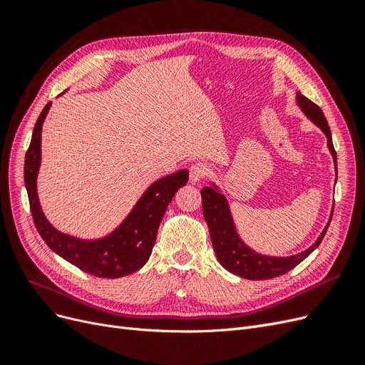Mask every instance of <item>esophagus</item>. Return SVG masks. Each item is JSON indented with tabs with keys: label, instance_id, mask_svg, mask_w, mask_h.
Returning a JSON list of instances; mask_svg holds the SVG:
<instances>
[{
	"label": "esophagus",
	"instance_id": "esophagus-1",
	"mask_svg": "<svg viewBox=\"0 0 365 365\" xmlns=\"http://www.w3.org/2000/svg\"><path fill=\"white\" fill-rule=\"evenodd\" d=\"M205 175H207V168L202 163H195L190 165L189 176L192 182H200Z\"/></svg>",
	"mask_w": 365,
	"mask_h": 365
}]
</instances>
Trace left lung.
Returning a JSON list of instances; mask_svg holds the SVG:
<instances>
[{
    "label": "left lung",
    "instance_id": "1",
    "mask_svg": "<svg viewBox=\"0 0 365 365\" xmlns=\"http://www.w3.org/2000/svg\"><path fill=\"white\" fill-rule=\"evenodd\" d=\"M297 106L302 109V113L323 130V134L327 138V148L332 153V158L335 161V172H336V152L334 149L332 134H330V128L327 125V120L323 114L319 106L314 102L309 101L300 91L295 94ZM202 196V210H204V219L208 225L210 237H212V244L216 257L222 267L233 272L242 279L247 280H267L272 277H279L292 268H295L298 263L303 262L309 254H311L319 244L326 235L329 228V222L326 224L322 235L318 236L315 244H312L307 250L294 254V256L277 257V256H264L257 251L250 248L237 233V228L235 224L233 215L228 205V201L222 190L215 182H210V187H204L201 190ZM334 213V208H332ZM330 213V215H332Z\"/></svg>",
    "mask_w": 365,
    "mask_h": 365
}]
</instances>
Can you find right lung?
<instances>
[{
    "label": "right lung",
    "instance_id": "add662e5",
    "mask_svg": "<svg viewBox=\"0 0 365 365\" xmlns=\"http://www.w3.org/2000/svg\"><path fill=\"white\" fill-rule=\"evenodd\" d=\"M50 106L51 102L42 109L36 121L24 163V182L38 233L58 256L96 277L118 279L138 271L149 260L165 208L178 189L189 181V172L182 169L152 182L128 216L103 237L79 239L62 233L43 215L38 196L42 125Z\"/></svg>",
    "mask_w": 365,
    "mask_h": 365
}]
</instances>
